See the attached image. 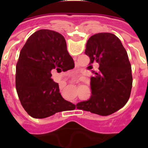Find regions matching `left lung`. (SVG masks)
<instances>
[{
    "mask_svg": "<svg viewBox=\"0 0 148 148\" xmlns=\"http://www.w3.org/2000/svg\"><path fill=\"white\" fill-rule=\"evenodd\" d=\"M85 54L90 57L88 70L99 64L90 78L91 95L76 104L77 109L108 116L127 102L131 92V65L126 49L114 34L104 32L92 35L86 44Z\"/></svg>",
    "mask_w": 148,
    "mask_h": 148,
    "instance_id": "1",
    "label": "left lung"
}]
</instances>
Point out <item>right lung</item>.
<instances>
[{"instance_id": "1", "label": "right lung", "mask_w": 148, "mask_h": 148, "mask_svg": "<svg viewBox=\"0 0 148 148\" xmlns=\"http://www.w3.org/2000/svg\"><path fill=\"white\" fill-rule=\"evenodd\" d=\"M71 66L75 64L62 35L40 29L29 38L17 63L15 86L21 105L29 116L44 119L75 108L63 99L58 84L51 78L54 70L67 71Z\"/></svg>"}]
</instances>
